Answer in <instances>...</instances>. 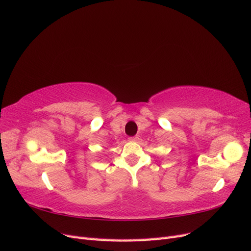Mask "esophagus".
<instances>
[{
	"instance_id": "obj_1",
	"label": "esophagus",
	"mask_w": 251,
	"mask_h": 251,
	"mask_svg": "<svg viewBox=\"0 0 251 251\" xmlns=\"http://www.w3.org/2000/svg\"><path fill=\"white\" fill-rule=\"evenodd\" d=\"M128 139H130V141H137L138 137H137V136H135V137H130Z\"/></svg>"
}]
</instances>
